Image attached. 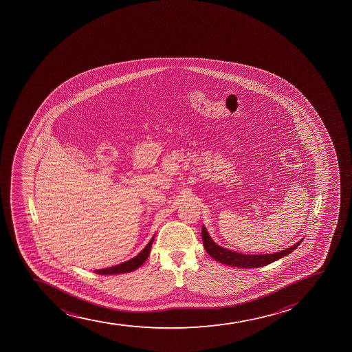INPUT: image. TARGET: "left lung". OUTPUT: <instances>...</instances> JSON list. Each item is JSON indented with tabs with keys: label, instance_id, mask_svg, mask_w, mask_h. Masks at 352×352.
Returning <instances> with one entry per match:
<instances>
[{
	"label": "left lung",
	"instance_id": "8db88e82",
	"mask_svg": "<svg viewBox=\"0 0 352 352\" xmlns=\"http://www.w3.org/2000/svg\"><path fill=\"white\" fill-rule=\"evenodd\" d=\"M202 239L206 252L211 257L214 258L219 263H223V264L241 268L261 267L265 265L271 264L273 261H278L280 258L285 257L287 254L292 252L302 242V241H300L296 244H294L292 247L287 248L285 250L278 251V252H274V254H242V252H236V251L228 250L226 248L220 247V245L213 242L204 226L202 227Z\"/></svg>",
	"mask_w": 352,
	"mask_h": 352
}]
</instances>
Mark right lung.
<instances>
[{
    "label": "right lung",
    "instance_id": "1",
    "mask_svg": "<svg viewBox=\"0 0 352 352\" xmlns=\"http://www.w3.org/2000/svg\"><path fill=\"white\" fill-rule=\"evenodd\" d=\"M153 242V237L150 240L149 243L146 244L144 249H142V251H140L139 254H136L135 257L131 258L129 261H124V263H120V264L113 265V266H109V267L107 268L96 270L95 273L102 275H111L135 271L136 268H139L140 266L146 261V258L149 256L150 249H151Z\"/></svg>",
    "mask_w": 352,
    "mask_h": 352
}]
</instances>
